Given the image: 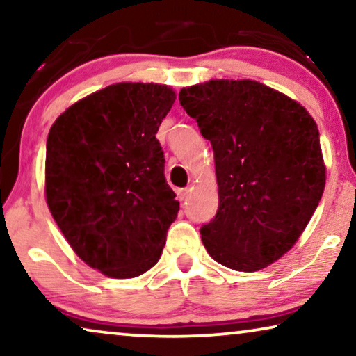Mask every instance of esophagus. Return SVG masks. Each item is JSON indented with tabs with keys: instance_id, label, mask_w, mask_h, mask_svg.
Returning a JSON list of instances; mask_svg holds the SVG:
<instances>
[{
	"instance_id": "34e87169",
	"label": "esophagus",
	"mask_w": 356,
	"mask_h": 356,
	"mask_svg": "<svg viewBox=\"0 0 356 356\" xmlns=\"http://www.w3.org/2000/svg\"><path fill=\"white\" fill-rule=\"evenodd\" d=\"M189 193H191V188H181V189H178L177 194H178L179 201H186L188 196H189Z\"/></svg>"
}]
</instances>
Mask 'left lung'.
<instances>
[{
	"label": "left lung",
	"mask_w": 356,
	"mask_h": 356,
	"mask_svg": "<svg viewBox=\"0 0 356 356\" xmlns=\"http://www.w3.org/2000/svg\"><path fill=\"white\" fill-rule=\"evenodd\" d=\"M179 104L216 160L218 209L201 227L204 246L233 270L264 269L295 245L323 197L316 121L295 100L250 79L184 87Z\"/></svg>",
	"instance_id": "1"
}]
</instances>
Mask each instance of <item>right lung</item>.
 <instances>
[{
  "mask_svg": "<svg viewBox=\"0 0 356 356\" xmlns=\"http://www.w3.org/2000/svg\"><path fill=\"white\" fill-rule=\"evenodd\" d=\"M167 86L120 82L76 102L47 139V204L86 264L131 279L157 264L177 194L155 138L172 108Z\"/></svg>",
  "mask_w": 356,
  "mask_h": 356,
  "instance_id": "right-lung-1",
  "label": "right lung"
}]
</instances>
